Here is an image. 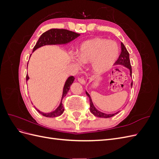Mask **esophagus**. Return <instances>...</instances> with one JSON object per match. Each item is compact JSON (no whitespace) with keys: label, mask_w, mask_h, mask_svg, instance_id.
Wrapping results in <instances>:
<instances>
[{"label":"esophagus","mask_w":159,"mask_h":159,"mask_svg":"<svg viewBox=\"0 0 159 159\" xmlns=\"http://www.w3.org/2000/svg\"><path fill=\"white\" fill-rule=\"evenodd\" d=\"M78 81L80 83V84H85V80L84 79V78H79L78 79Z\"/></svg>","instance_id":"1"}]
</instances>
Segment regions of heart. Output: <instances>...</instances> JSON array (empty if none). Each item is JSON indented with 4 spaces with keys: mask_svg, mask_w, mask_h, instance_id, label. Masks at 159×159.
<instances>
[{
    "mask_svg": "<svg viewBox=\"0 0 159 159\" xmlns=\"http://www.w3.org/2000/svg\"><path fill=\"white\" fill-rule=\"evenodd\" d=\"M119 47L113 41L96 38L84 42L78 52L79 60L84 64L91 63L96 74H103L115 64Z\"/></svg>",
    "mask_w": 159,
    "mask_h": 159,
    "instance_id": "obj_1",
    "label": "heart"
}]
</instances>
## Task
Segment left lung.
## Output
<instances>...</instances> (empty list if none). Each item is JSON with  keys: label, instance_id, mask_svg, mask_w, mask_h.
Segmentation results:
<instances>
[{"label": "left lung", "instance_id": "1", "mask_svg": "<svg viewBox=\"0 0 159 159\" xmlns=\"http://www.w3.org/2000/svg\"><path fill=\"white\" fill-rule=\"evenodd\" d=\"M121 54L119 55V57L118 60L115 62V64L117 65H122L124 66L125 67H126L127 68H128L130 71V75L131 77H132V68H131V62H130V60H129V54L128 51L127 50L125 46L121 42ZM133 86V81L131 84V87L132 88ZM86 95H87L89 98V102H90V111L91 113L93 114L95 116L98 117H102V118H109V117H111L115 114H117L119 113L117 112L115 113H112V114H106V113H104L99 111L97 109H96L93 103L92 102V100H91V98L90 97L89 94L87 92V91H85Z\"/></svg>", "mask_w": 159, "mask_h": 159}]
</instances>
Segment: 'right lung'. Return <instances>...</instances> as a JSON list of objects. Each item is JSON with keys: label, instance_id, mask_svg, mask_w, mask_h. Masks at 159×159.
Listing matches in <instances>:
<instances>
[{"label": "right lung", "instance_id": "right-lung-1", "mask_svg": "<svg viewBox=\"0 0 159 159\" xmlns=\"http://www.w3.org/2000/svg\"><path fill=\"white\" fill-rule=\"evenodd\" d=\"M80 36V34L70 30H68L66 29H56V28H53V29H50L45 32L44 33H43L40 36L35 46L34 47L33 52H34L36 49L39 48L43 46L68 44V43L74 40L76 38H78ZM74 79L75 78L74 76H70L66 81L63 89V93H62L61 102L59 105V106L57 107V108L55 111L50 113H43L36 108L38 111L41 115H42L43 116H45L47 117H56L57 116H60V115L63 113L64 108L63 107V104H62V99H63V98L66 95V94L68 93L70 85L73 84ZM28 80H29V77H28L27 74L26 81H28Z\"/></svg>", "mask_w": 159, "mask_h": 159}]
</instances>
